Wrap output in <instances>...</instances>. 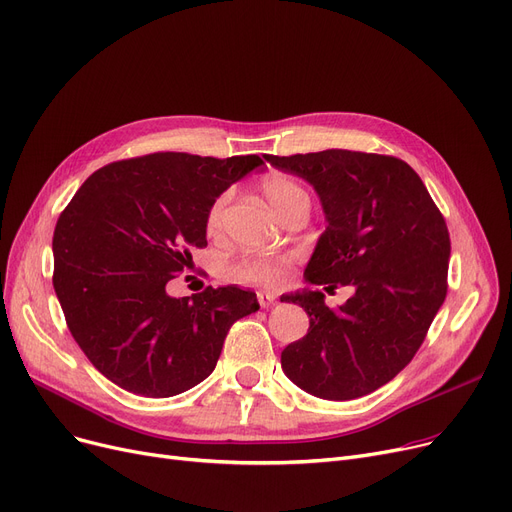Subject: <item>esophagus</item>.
<instances>
[{"label":"esophagus","instance_id":"1","mask_svg":"<svg viewBox=\"0 0 512 512\" xmlns=\"http://www.w3.org/2000/svg\"><path fill=\"white\" fill-rule=\"evenodd\" d=\"M257 299H259L261 307H272L276 303V297L270 293H257Z\"/></svg>","mask_w":512,"mask_h":512}]
</instances>
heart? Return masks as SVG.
I'll use <instances>...</instances> for the list:
<instances>
[{
    "instance_id": "heart-1",
    "label": "heart",
    "mask_w": 512,
    "mask_h": 512,
    "mask_svg": "<svg viewBox=\"0 0 512 512\" xmlns=\"http://www.w3.org/2000/svg\"><path fill=\"white\" fill-rule=\"evenodd\" d=\"M261 192L270 207L282 217L288 209H293L297 203L307 201V192L293 177L286 175H270L261 182ZM228 205V194H221L211 205L207 213V228L213 232L221 226L224 211ZM286 259L282 257H244L236 265H232V278L240 282H249L257 286H280L286 278Z\"/></svg>"
}]
</instances>
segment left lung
Instances as JSON below:
<instances>
[{
  "mask_svg": "<svg viewBox=\"0 0 512 512\" xmlns=\"http://www.w3.org/2000/svg\"><path fill=\"white\" fill-rule=\"evenodd\" d=\"M263 159L320 196L326 230L305 280L355 288L339 309L309 288L280 297L309 316L307 335L284 347L282 370L322 399L368 395L410 364L446 299V221L418 173L395 157L332 148Z\"/></svg>",
  "mask_w": 512,
  "mask_h": 512,
  "instance_id": "left-lung-1",
  "label": "left lung"
}]
</instances>
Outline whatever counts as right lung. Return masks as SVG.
Returning <instances> with one entry per match:
<instances>
[{
    "label": "right lung",
    "instance_id": "obj_1",
    "mask_svg": "<svg viewBox=\"0 0 512 512\" xmlns=\"http://www.w3.org/2000/svg\"><path fill=\"white\" fill-rule=\"evenodd\" d=\"M157 152L92 173L58 217L54 291L77 345L108 381L142 397H171L215 370L230 326L259 309L236 284L175 299L167 282L207 247L215 198L261 167Z\"/></svg>",
    "mask_w": 512,
    "mask_h": 512
}]
</instances>
